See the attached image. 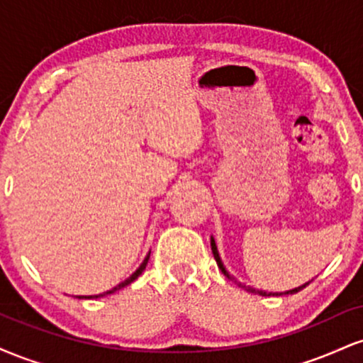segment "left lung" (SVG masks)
<instances>
[{
  "mask_svg": "<svg viewBox=\"0 0 363 363\" xmlns=\"http://www.w3.org/2000/svg\"><path fill=\"white\" fill-rule=\"evenodd\" d=\"M211 251H213V256H215V261H216V264H218V268L222 269V273L225 274V277L227 278H230L232 280V277L230 274H228V272L227 269H225V266H223V262H222V259H220V254H218V249H216V244H215V239L213 237H211ZM311 281H307V283H303L302 286H297V289H294V290H289V291H283V294L285 295H289V294H297V291H301L302 289H306L307 285H309ZM240 285V283H239ZM242 289H245V290H249L251 291V294H259V295H283V294H266V291H262V290H256V289H251V286H245V285H242Z\"/></svg>",
  "mask_w": 363,
  "mask_h": 363,
  "instance_id": "left-lung-1",
  "label": "left lung"
}]
</instances>
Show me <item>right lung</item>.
<instances>
[{
	"mask_svg": "<svg viewBox=\"0 0 363 363\" xmlns=\"http://www.w3.org/2000/svg\"><path fill=\"white\" fill-rule=\"evenodd\" d=\"M148 259H150V252L147 254V257H145L143 262H141V264H140V268L136 269V272L133 273L131 277L126 278V280H124V281H121L118 286H114V289H112V290H107V291H104V294H99V295H89V297H86V295H85V297H82V295H80V297H78V298H99V297H106V295H109V294H114V291H118V290H121V289H124V286H128L129 283H133V281H135L136 278H138L140 274L145 272V268H147V264H148Z\"/></svg>",
	"mask_w": 363,
	"mask_h": 363,
	"instance_id": "1",
	"label": "right lung"
}]
</instances>
